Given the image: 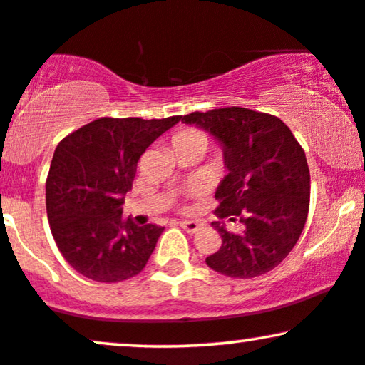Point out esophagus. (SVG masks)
Returning a JSON list of instances; mask_svg holds the SVG:
<instances>
[{"mask_svg": "<svg viewBox=\"0 0 365 365\" xmlns=\"http://www.w3.org/2000/svg\"><path fill=\"white\" fill-rule=\"evenodd\" d=\"M178 225L182 226L187 232H190V235H194V232L199 231L200 226H202L199 221H180Z\"/></svg>", "mask_w": 365, "mask_h": 365, "instance_id": "obj_1", "label": "esophagus"}]
</instances>
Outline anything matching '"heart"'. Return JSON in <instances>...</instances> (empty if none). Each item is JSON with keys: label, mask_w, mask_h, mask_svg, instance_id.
<instances>
[{"label": "heart", "mask_w": 365, "mask_h": 365, "mask_svg": "<svg viewBox=\"0 0 365 365\" xmlns=\"http://www.w3.org/2000/svg\"><path fill=\"white\" fill-rule=\"evenodd\" d=\"M195 134H199V133H194V130H188V133H183V134L177 135V138H185V135H195Z\"/></svg>", "instance_id": "1"}]
</instances>
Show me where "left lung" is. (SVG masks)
<instances>
[{
    "mask_svg": "<svg viewBox=\"0 0 365 365\" xmlns=\"http://www.w3.org/2000/svg\"><path fill=\"white\" fill-rule=\"evenodd\" d=\"M182 122L221 144L227 175L216 190V214L241 225L231 232L225 222H212L222 245L205 263L235 279L275 269L299 240L309 209L308 161L291 129L277 117L241 107L188 113Z\"/></svg>",
    "mask_w": 365,
    "mask_h": 365,
    "instance_id": "left-lung-1",
    "label": "left lung"
}]
</instances>
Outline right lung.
<instances>
[{"instance_id":"obj_1","label":"right lung","mask_w":365,"mask_h":365,"mask_svg":"<svg viewBox=\"0 0 365 365\" xmlns=\"http://www.w3.org/2000/svg\"><path fill=\"white\" fill-rule=\"evenodd\" d=\"M180 115L144 120L102 117L57 144L46 182L52 236L66 262L96 282L138 275L165 227L122 219L140 155Z\"/></svg>"}]
</instances>
